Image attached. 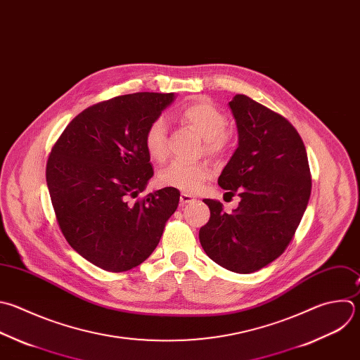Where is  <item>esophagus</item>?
I'll use <instances>...</instances> for the list:
<instances>
[{"label": "esophagus", "instance_id": "esophagus-1", "mask_svg": "<svg viewBox=\"0 0 360 360\" xmlns=\"http://www.w3.org/2000/svg\"><path fill=\"white\" fill-rule=\"evenodd\" d=\"M179 200H181V203H182V205H185V203H189V202L195 200V198H193V196H191L189 193H181Z\"/></svg>", "mask_w": 360, "mask_h": 360}]
</instances>
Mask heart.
Listing matches in <instances>:
<instances>
[{
  "instance_id": "b5f03b06",
  "label": "heart",
  "mask_w": 360,
  "mask_h": 360,
  "mask_svg": "<svg viewBox=\"0 0 360 360\" xmlns=\"http://www.w3.org/2000/svg\"><path fill=\"white\" fill-rule=\"evenodd\" d=\"M179 122L193 129L203 139V148L210 155H220L230 146L227 118L223 111L207 101H195L185 104L178 111ZM144 147L154 161H164L168 155L167 126L162 118H155L150 123L144 134ZM213 174L207 161L199 162H172L160 171L161 185L176 188L185 192H196L205 181Z\"/></svg>"
}]
</instances>
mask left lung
<instances>
[{"label":"left lung","mask_w":360,"mask_h":360,"mask_svg":"<svg viewBox=\"0 0 360 360\" xmlns=\"http://www.w3.org/2000/svg\"><path fill=\"white\" fill-rule=\"evenodd\" d=\"M238 147L219 185L242 200L233 213L205 199L209 221L200 227L205 253L226 270L249 274L280 257L302 219L311 195V171L302 139L281 114L245 94L229 103Z\"/></svg>","instance_id":"8db88e82"}]
</instances>
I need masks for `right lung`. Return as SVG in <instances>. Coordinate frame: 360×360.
I'll return each mask as SVG.
<instances>
[{"instance_id": "right-lung-1", "label": "right lung", "mask_w": 360, "mask_h": 360, "mask_svg": "<svg viewBox=\"0 0 360 360\" xmlns=\"http://www.w3.org/2000/svg\"><path fill=\"white\" fill-rule=\"evenodd\" d=\"M172 100L174 93L140 91L93 104L68 124L48 157L46 184L60 231L105 271L146 262L178 207L175 188L139 196L154 175L146 130Z\"/></svg>"}]
</instances>
